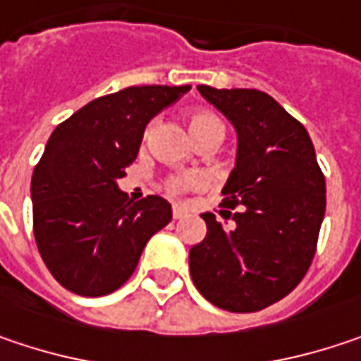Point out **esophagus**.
<instances>
[{
  "mask_svg": "<svg viewBox=\"0 0 361 361\" xmlns=\"http://www.w3.org/2000/svg\"><path fill=\"white\" fill-rule=\"evenodd\" d=\"M183 214H185V211H183L181 207H173V219H176V221H178V219H181Z\"/></svg>",
  "mask_w": 361,
  "mask_h": 361,
  "instance_id": "34e87169",
  "label": "esophagus"
}]
</instances>
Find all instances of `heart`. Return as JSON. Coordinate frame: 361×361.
<instances>
[{"label":"heart","mask_w":361,"mask_h":361,"mask_svg":"<svg viewBox=\"0 0 361 361\" xmlns=\"http://www.w3.org/2000/svg\"><path fill=\"white\" fill-rule=\"evenodd\" d=\"M152 123L147 128V134L150 132ZM188 128H190V134L192 138L198 142V140H216L221 142L223 136H225V123L219 115L211 111V109H196L188 115ZM145 134V136H147ZM207 183V178L202 173H181V176H169L165 178L161 188L165 194L169 196H183L185 192L190 190H198Z\"/></svg>","instance_id":"b5f03b06"}]
</instances>
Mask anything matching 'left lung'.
Here are the masks:
<instances>
[{
    "mask_svg": "<svg viewBox=\"0 0 361 361\" xmlns=\"http://www.w3.org/2000/svg\"><path fill=\"white\" fill-rule=\"evenodd\" d=\"M238 132V163L223 188V229L190 250L198 291L227 312H258L291 293L310 269L326 209L324 173L306 128L256 88L198 86Z\"/></svg>",
    "mask_w": 361,
    "mask_h": 361,
    "instance_id": "8db88e82",
    "label": "left lung"
}]
</instances>
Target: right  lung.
Returning a JSON list of instances; mask_svg holds the SVG:
<instances>
[{"instance_id":"1","label":"right lung","mask_w":361,"mask_h":361,"mask_svg":"<svg viewBox=\"0 0 361 361\" xmlns=\"http://www.w3.org/2000/svg\"><path fill=\"white\" fill-rule=\"evenodd\" d=\"M190 86H130L61 121L32 173L39 254L68 291L99 298L119 289L147 242L171 221L161 196L128 200L117 180L134 163L147 123Z\"/></svg>"}]
</instances>
